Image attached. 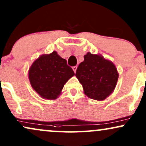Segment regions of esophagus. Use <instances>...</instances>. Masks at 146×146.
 I'll return each instance as SVG.
<instances>
[{
  "label": "esophagus",
  "instance_id": "1",
  "mask_svg": "<svg viewBox=\"0 0 146 146\" xmlns=\"http://www.w3.org/2000/svg\"><path fill=\"white\" fill-rule=\"evenodd\" d=\"M77 66H75V67H72V69H73V71H74L75 73H76V71H77Z\"/></svg>",
  "mask_w": 146,
  "mask_h": 146
}]
</instances>
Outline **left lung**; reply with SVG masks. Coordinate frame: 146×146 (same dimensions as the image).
I'll list each match as a JSON object with an SVG mask.
<instances>
[{
  "instance_id": "obj_1",
  "label": "left lung",
  "mask_w": 146,
  "mask_h": 146,
  "mask_svg": "<svg viewBox=\"0 0 146 146\" xmlns=\"http://www.w3.org/2000/svg\"><path fill=\"white\" fill-rule=\"evenodd\" d=\"M75 76L82 85L84 94L95 100H104L114 92L119 73L114 64L101 54L88 52L79 64Z\"/></svg>"
}]
</instances>
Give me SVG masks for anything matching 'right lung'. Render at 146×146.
Returning <instances> with one entry per match:
<instances>
[{"mask_svg":"<svg viewBox=\"0 0 146 146\" xmlns=\"http://www.w3.org/2000/svg\"><path fill=\"white\" fill-rule=\"evenodd\" d=\"M74 75V71L67 65V60L56 51L38 57L28 71L32 88L46 100L56 99L61 94L64 85Z\"/></svg>","mask_w":146,"mask_h":146,"instance_id":"right-lung-1","label":"right lung"}]
</instances>
